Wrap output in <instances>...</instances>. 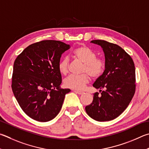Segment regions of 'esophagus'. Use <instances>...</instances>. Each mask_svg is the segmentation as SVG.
Wrapping results in <instances>:
<instances>
[{
    "label": "esophagus",
    "mask_w": 149,
    "mask_h": 149,
    "mask_svg": "<svg viewBox=\"0 0 149 149\" xmlns=\"http://www.w3.org/2000/svg\"><path fill=\"white\" fill-rule=\"evenodd\" d=\"M75 93H76L77 94H83V93H84V92H83V91H74Z\"/></svg>",
    "instance_id": "34e87169"
}]
</instances>
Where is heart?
I'll return each mask as SVG.
<instances>
[{
  "label": "heart",
  "mask_w": 149,
  "mask_h": 149,
  "mask_svg": "<svg viewBox=\"0 0 149 149\" xmlns=\"http://www.w3.org/2000/svg\"><path fill=\"white\" fill-rule=\"evenodd\" d=\"M73 57L84 63L83 72L79 75H70L64 81V85L68 88L81 90L91 80V77H99L103 74L105 68V62L101 58L96 57V55L91 48L81 45L76 47L72 52ZM59 72L63 75L68 73L69 64L67 58H63L58 65Z\"/></svg>",
  "instance_id": "heart-1"
}]
</instances>
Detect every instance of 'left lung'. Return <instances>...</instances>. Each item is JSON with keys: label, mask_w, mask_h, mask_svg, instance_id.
<instances>
[{"label": "left lung", "mask_w": 149, "mask_h": 149, "mask_svg": "<svg viewBox=\"0 0 149 149\" xmlns=\"http://www.w3.org/2000/svg\"><path fill=\"white\" fill-rule=\"evenodd\" d=\"M105 54V70L93 86L100 89L85 107L94 120L109 121L118 117L128 106L136 91V69L130 56L118 45L105 40H92Z\"/></svg>", "instance_id": "1"}]
</instances>
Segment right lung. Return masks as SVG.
I'll return each mask as SVG.
<instances>
[{"label":"right lung","instance_id":"right-lung-1","mask_svg":"<svg viewBox=\"0 0 149 149\" xmlns=\"http://www.w3.org/2000/svg\"><path fill=\"white\" fill-rule=\"evenodd\" d=\"M70 45L43 40L30 45L13 64L12 88L21 109L32 119L47 122L58 114L69 88H61L58 65Z\"/></svg>","mask_w":149,"mask_h":149}]
</instances>
